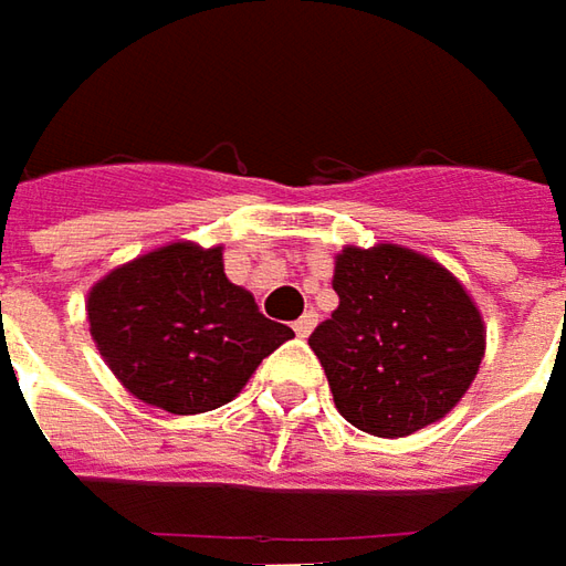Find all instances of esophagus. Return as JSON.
<instances>
[{"label": "esophagus", "instance_id": "34e87169", "mask_svg": "<svg viewBox=\"0 0 566 566\" xmlns=\"http://www.w3.org/2000/svg\"><path fill=\"white\" fill-rule=\"evenodd\" d=\"M314 324H317V314H314V311H305V314L292 324V329H295V336H302V339H305L311 329H314Z\"/></svg>", "mask_w": 566, "mask_h": 566}]
</instances>
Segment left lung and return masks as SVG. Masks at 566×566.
Instances as JSON below:
<instances>
[{"instance_id":"1","label":"left lung","mask_w":566,"mask_h":566,"mask_svg":"<svg viewBox=\"0 0 566 566\" xmlns=\"http://www.w3.org/2000/svg\"><path fill=\"white\" fill-rule=\"evenodd\" d=\"M339 308L311 333L339 415L374 436H411L461 401L486 329L454 276L398 245L343 249Z\"/></svg>"}]
</instances>
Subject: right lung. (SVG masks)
<instances>
[{"label":"right lung","mask_w":566,"mask_h":566,"mask_svg":"<svg viewBox=\"0 0 566 566\" xmlns=\"http://www.w3.org/2000/svg\"><path fill=\"white\" fill-rule=\"evenodd\" d=\"M90 333L127 392L170 415L227 405L292 339L223 274L221 249L174 242L98 280Z\"/></svg>","instance_id":"right-lung-1"}]
</instances>
